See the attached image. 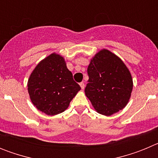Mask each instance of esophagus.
I'll use <instances>...</instances> for the list:
<instances>
[{"mask_svg": "<svg viewBox=\"0 0 158 158\" xmlns=\"http://www.w3.org/2000/svg\"><path fill=\"white\" fill-rule=\"evenodd\" d=\"M80 86H81V89H85V83H84V82H81Z\"/></svg>", "mask_w": 158, "mask_h": 158, "instance_id": "34e87169", "label": "esophagus"}]
</instances>
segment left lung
Segmentation results:
<instances>
[{
	"label": "left lung",
	"mask_w": 158,
	"mask_h": 158,
	"mask_svg": "<svg viewBox=\"0 0 158 158\" xmlns=\"http://www.w3.org/2000/svg\"><path fill=\"white\" fill-rule=\"evenodd\" d=\"M88 74L85 92L97 112L110 116L126 107L133 89V79L120 58L102 49L90 61Z\"/></svg>",
	"instance_id": "1"
}]
</instances>
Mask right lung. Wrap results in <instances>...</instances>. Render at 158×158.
I'll use <instances>...</instances> for the list:
<instances>
[{
    "label": "right lung",
    "instance_id": "right-lung-1",
    "mask_svg": "<svg viewBox=\"0 0 158 158\" xmlns=\"http://www.w3.org/2000/svg\"><path fill=\"white\" fill-rule=\"evenodd\" d=\"M80 90V85L67 69L64 58L56 53L40 61L27 81V91L33 105L48 115L63 112Z\"/></svg>",
    "mask_w": 158,
    "mask_h": 158
}]
</instances>
